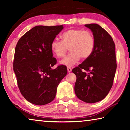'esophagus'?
<instances>
[{"label":"esophagus","instance_id":"34e87169","mask_svg":"<svg viewBox=\"0 0 130 130\" xmlns=\"http://www.w3.org/2000/svg\"><path fill=\"white\" fill-rule=\"evenodd\" d=\"M67 70H68V73H70V72H71V71H72L71 68L69 67H67Z\"/></svg>","mask_w":130,"mask_h":130}]
</instances>
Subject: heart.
<instances>
[{
	"label": "heart",
	"mask_w": 130,
	"mask_h": 130,
	"mask_svg": "<svg viewBox=\"0 0 130 130\" xmlns=\"http://www.w3.org/2000/svg\"><path fill=\"white\" fill-rule=\"evenodd\" d=\"M61 37L62 41L53 39L50 47L53 54L58 58L64 56L69 48L70 53L61 61V64L72 67L80 60L81 57L88 58L93 52L94 39L88 31L72 28L63 32Z\"/></svg>",
	"instance_id": "b5f03b06"
}]
</instances>
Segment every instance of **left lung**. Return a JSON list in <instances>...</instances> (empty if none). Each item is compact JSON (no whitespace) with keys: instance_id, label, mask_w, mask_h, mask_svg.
I'll use <instances>...</instances> for the list:
<instances>
[{"instance_id":"obj_1","label":"left lung","mask_w":130,"mask_h":130,"mask_svg":"<svg viewBox=\"0 0 130 130\" xmlns=\"http://www.w3.org/2000/svg\"><path fill=\"white\" fill-rule=\"evenodd\" d=\"M94 39L93 52L72 72L76 74L74 92L77 98L87 103L104 99L112 87L116 63L115 43L112 37L96 23L85 25Z\"/></svg>"}]
</instances>
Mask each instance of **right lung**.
Segmentation results:
<instances>
[{
  "label": "right lung",
  "instance_id": "obj_1",
  "mask_svg": "<svg viewBox=\"0 0 130 130\" xmlns=\"http://www.w3.org/2000/svg\"><path fill=\"white\" fill-rule=\"evenodd\" d=\"M63 25L37 26L25 33L16 45L14 71L21 94L32 104H48L56 97L57 87L67 74L65 65L56 69L51 43Z\"/></svg>",
  "mask_w": 130,
  "mask_h": 130
}]
</instances>
